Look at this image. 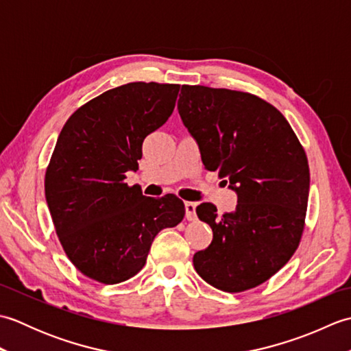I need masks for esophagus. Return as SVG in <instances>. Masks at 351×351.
Returning <instances> with one entry per match:
<instances>
[{
    "label": "esophagus",
    "mask_w": 351,
    "mask_h": 351,
    "mask_svg": "<svg viewBox=\"0 0 351 351\" xmlns=\"http://www.w3.org/2000/svg\"><path fill=\"white\" fill-rule=\"evenodd\" d=\"M185 217H187V220L196 219V204L195 202H185Z\"/></svg>",
    "instance_id": "obj_1"
}]
</instances>
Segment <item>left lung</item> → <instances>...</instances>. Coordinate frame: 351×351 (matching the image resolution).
I'll return each mask as SVG.
<instances>
[{
	"label": "left lung",
	"mask_w": 351,
	"mask_h": 351,
	"mask_svg": "<svg viewBox=\"0 0 351 351\" xmlns=\"http://www.w3.org/2000/svg\"><path fill=\"white\" fill-rule=\"evenodd\" d=\"M178 111L196 138L206 170L235 190L232 213L200 204L213 241L193 256L214 288L241 293L278 273L299 247L309 197L304 149L278 108L255 95L182 86Z\"/></svg>",
	"instance_id": "obj_1"
}]
</instances>
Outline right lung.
<instances>
[{
	"mask_svg": "<svg viewBox=\"0 0 351 351\" xmlns=\"http://www.w3.org/2000/svg\"><path fill=\"white\" fill-rule=\"evenodd\" d=\"M180 84L128 83L81 106L64 123L45 173L58 240L87 278L113 285L136 276L156 234L185 215L175 195H141L123 182L149 134L173 113Z\"/></svg>",
	"mask_w": 351,
	"mask_h": 351,
	"instance_id": "obj_1",
	"label": "right lung"
}]
</instances>
